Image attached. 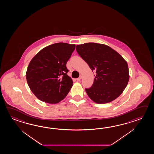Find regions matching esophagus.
<instances>
[{
    "label": "esophagus",
    "instance_id": "esophagus-1",
    "mask_svg": "<svg viewBox=\"0 0 154 154\" xmlns=\"http://www.w3.org/2000/svg\"><path fill=\"white\" fill-rule=\"evenodd\" d=\"M82 79V76H80V77H79V78H78L76 79V80H77V81H80V80H81V79Z\"/></svg>",
    "mask_w": 154,
    "mask_h": 154
}]
</instances>
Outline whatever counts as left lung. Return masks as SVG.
I'll return each instance as SVG.
<instances>
[{
    "label": "left lung",
    "mask_w": 154,
    "mask_h": 154,
    "mask_svg": "<svg viewBox=\"0 0 154 154\" xmlns=\"http://www.w3.org/2000/svg\"><path fill=\"white\" fill-rule=\"evenodd\" d=\"M76 49L96 73L91 87L85 88L88 97L96 103L102 104L119 96L129 79L128 64L123 57L111 47L96 43L78 45Z\"/></svg>",
    "instance_id": "1"
}]
</instances>
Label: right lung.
I'll list each match as a JSON object with an SVG mask.
<instances>
[{
	"label": "right lung",
	"instance_id": "add662e5",
	"mask_svg": "<svg viewBox=\"0 0 154 154\" xmlns=\"http://www.w3.org/2000/svg\"><path fill=\"white\" fill-rule=\"evenodd\" d=\"M75 48V45L57 43L43 48L31 60L26 80L37 98L57 103L66 97L73 84L66 64Z\"/></svg>",
	"mask_w": 154,
	"mask_h": 154
}]
</instances>
